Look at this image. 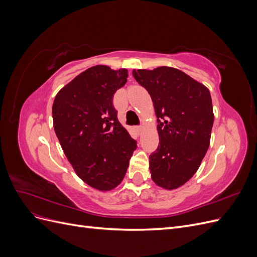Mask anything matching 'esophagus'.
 <instances>
[{"mask_svg":"<svg viewBox=\"0 0 257 257\" xmlns=\"http://www.w3.org/2000/svg\"><path fill=\"white\" fill-rule=\"evenodd\" d=\"M135 130H136L137 133H141V132L143 131V127H142V126H136V127H135Z\"/></svg>","mask_w":257,"mask_h":257,"instance_id":"obj_1","label":"esophagus"}]
</instances>
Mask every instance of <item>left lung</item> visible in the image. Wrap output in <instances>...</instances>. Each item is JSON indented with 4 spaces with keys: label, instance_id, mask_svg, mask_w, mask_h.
<instances>
[{
    "label": "left lung",
    "instance_id": "obj_1",
    "mask_svg": "<svg viewBox=\"0 0 257 257\" xmlns=\"http://www.w3.org/2000/svg\"><path fill=\"white\" fill-rule=\"evenodd\" d=\"M132 73L150 94L159 123L160 145L149 157L152 180L165 190L180 188L197 172L210 145L214 121L210 91L175 67Z\"/></svg>",
    "mask_w": 257,
    "mask_h": 257
}]
</instances>
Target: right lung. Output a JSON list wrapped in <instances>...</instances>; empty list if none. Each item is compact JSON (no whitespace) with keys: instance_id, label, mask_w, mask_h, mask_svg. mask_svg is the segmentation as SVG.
Returning <instances> with one entry per match:
<instances>
[{"instance_id":"add662e5","label":"right lung","mask_w":257,"mask_h":257,"mask_svg":"<svg viewBox=\"0 0 257 257\" xmlns=\"http://www.w3.org/2000/svg\"><path fill=\"white\" fill-rule=\"evenodd\" d=\"M127 76L125 68L92 66L64 85L52 105L54 132L68 162L83 182L102 192L122 182L137 148L112 105Z\"/></svg>"}]
</instances>
